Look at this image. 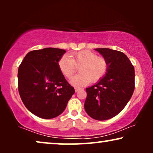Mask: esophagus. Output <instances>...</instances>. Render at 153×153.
I'll list each match as a JSON object with an SVG mask.
<instances>
[{
  "label": "esophagus",
  "mask_w": 153,
  "mask_h": 153,
  "mask_svg": "<svg viewBox=\"0 0 153 153\" xmlns=\"http://www.w3.org/2000/svg\"><path fill=\"white\" fill-rule=\"evenodd\" d=\"M79 91H81V88H75V91L79 92Z\"/></svg>",
  "instance_id": "1"
}]
</instances>
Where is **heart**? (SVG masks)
I'll return each instance as SVG.
<instances>
[{
	"instance_id": "heart-1",
	"label": "heart",
	"mask_w": 153,
	"mask_h": 153,
	"mask_svg": "<svg viewBox=\"0 0 153 153\" xmlns=\"http://www.w3.org/2000/svg\"><path fill=\"white\" fill-rule=\"evenodd\" d=\"M58 64L60 72L68 79L74 76L77 67H80V74L75 76L71 81L75 86L85 85L91 81L97 82L105 76L108 68L106 58L88 50L74 52L70 56H62Z\"/></svg>"
}]
</instances>
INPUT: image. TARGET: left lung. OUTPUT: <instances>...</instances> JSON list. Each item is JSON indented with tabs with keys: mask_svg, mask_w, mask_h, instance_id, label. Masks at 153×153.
Here are the masks:
<instances>
[{
	"mask_svg": "<svg viewBox=\"0 0 153 153\" xmlns=\"http://www.w3.org/2000/svg\"><path fill=\"white\" fill-rule=\"evenodd\" d=\"M106 58L108 68L97 84L86 88L84 108L91 118L106 120L118 115L128 103L135 88L134 65L123 52L95 49Z\"/></svg>",
	"mask_w": 153,
	"mask_h": 153,
	"instance_id": "1",
	"label": "left lung"
}]
</instances>
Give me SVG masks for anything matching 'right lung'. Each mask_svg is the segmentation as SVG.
I'll use <instances>...</instances> for the list:
<instances>
[{"label": "right lung", "mask_w": 153, "mask_h": 153, "mask_svg": "<svg viewBox=\"0 0 153 153\" xmlns=\"http://www.w3.org/2000/svg\"><path fill=\"white\" fill-rule=\"evenodd\" d=\"M65 53L64 49L56 48L33 50L19 67L21 99L39 118L50 119L61 114L75 92L58 68V60Z\"/></svg>", "instance_id": "add662e5"}]
</instances>
